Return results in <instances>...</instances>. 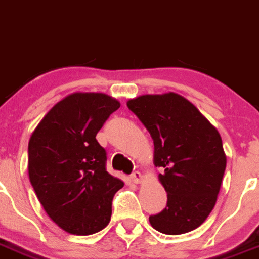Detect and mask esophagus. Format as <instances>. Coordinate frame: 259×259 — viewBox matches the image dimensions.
Wrapping results in <instances>:
<instances>
[{
  "label": "esophagus",
  "mask_w": 259,
  "mask_h": 259,
  "mask_svg": "<svg viewBox=\"0 0 259 259\" xmlns=\"http://www.w3.org/2000/svg\"><path fill=\"white\" fill-rule=\"evenodd\" d=\"M130 180H132V183L139 184V183H141V181H142V180H143L142 173L138 172V170H136V172H133L132 175H130Z\"/></svg>",
  "instance_id": "esophagus-1"
}]
</instances>
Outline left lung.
<instances>
[{
	"label": "left lung",
	"mask_w": 259,
	"mask_h": 259,
	"mask_svg": "<svg viewBox=\"0 0 259 259\" xmlns=\"http://www.w3.org/2000/svg\"><path fill=\"white\" fill-rule=\"evenodd\" d=\"M127 108L154 139V164L167 207L150 217L164 235H183L198 228L217 203L227 157L218 130L192 103L177 94L142 95Z\"/></svg>",
	"instance_id": "left-lung-1"
}]
</instances>
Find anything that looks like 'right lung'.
Returning a JSON list of instances; mask_svg holds the SVG:
<instances>
[{
  "label": "right lung",
  "mask_w": 259,
  "mask_h": 259,
  "mask_svg": "<svg viewBox=\"0 0 259 259\" xmlns=\"http://www.w3.org/2000/svg\"><path fill=\"white\" fill-rule=\"evenodd\" d=\"M118 108L105 94H71L44 116L28 142V175L37 199L71 235L105 228L114 194L123 186L107 172V151L96 141Z\"/></svg>",
  "instance_id": "right-lung-1"
}]
</instances>
